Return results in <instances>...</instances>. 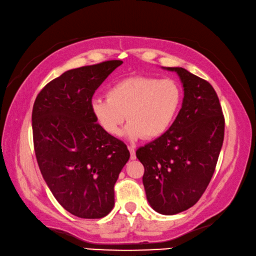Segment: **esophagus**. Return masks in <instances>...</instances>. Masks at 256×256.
I'll return each mask as SVG.
<instances>
[{"mask_svg": "<svg viewBox=\"0 0 256 256\" xmlns=\"http://www.w3.org/2000/svg\"><path fill=\"white\" fill-rule=\"evenodd\" d=\"M130 155H131V160H136V148L134 146H128Z\"/></svg>", "mask_w": 256, "mask_h": 256, "instance_id": "34e87169", "label": "esophagus"}]
</instances>
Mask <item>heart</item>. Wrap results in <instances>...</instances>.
I'll return each instance as SVG.
<instances>
[{
    "label": "heart",
    "mask_w": 256,
    "mask_h": 256,
    "mask_svg": "<svg viewBox=\"0 0 256 256\" xmlns=\"http://www.w3.org/2000/svg\"><path fill=\"white\" fill-rule=\"evenodd\" d=\"M181 101L182 90L176 80L132 76L114 84L107 98H93L91 108L108 134H120L126 115L128 138L154 139L171 126Z\"/></svg>",
    "instance_id": "1"
}]
</instances>
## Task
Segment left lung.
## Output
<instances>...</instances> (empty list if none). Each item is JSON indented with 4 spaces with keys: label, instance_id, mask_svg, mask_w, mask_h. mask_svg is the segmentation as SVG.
Listing matches in <instances>:
<instances>
[{
    "label": "left lung",
    "instance_id": "obj_1",
    "mask_svg": "<svg viewBox=\"0 0 256 256\" xmlns=\"http://www.w3.org/2000/svg\"><path fill=\"white\" fill-rule=\"evenodd\" d=\"M168 70L176 72L184 84L182 108L164 134L136 154L144 168L150 206L173 216L194 206L208 188L224 138V116L208 80L181 67Z\"/></svg>",
    "mask_w": 256,
    "mask_h": 256
}]
</instances>
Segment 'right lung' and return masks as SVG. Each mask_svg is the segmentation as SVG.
Segmentation results:
<instances>
[{
  "instance_id": "obj_1",
  "label": "right lung",
  "mask_w": 256,
  "mask_h": 256,
  "mask_svg": "<svg viewBox=\"0 0 256 256\" xmlns=\"http://www.w3.org/2000/svg\"><path fill=\"white\" fill-rule=\"evenodd\" d=\"M122 64L108 60L67 70L40 90L33 106L40 171L59 204L82 218L112 210L114 186L130 158L126 144L96 123L91 108L96 88Z\"/></svg>"
}]
</instances>
